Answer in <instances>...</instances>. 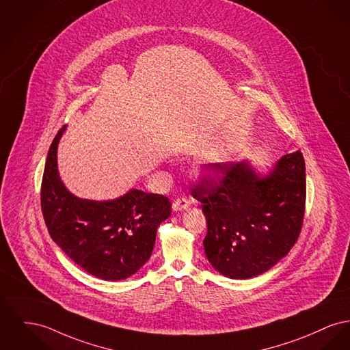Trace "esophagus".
<instances>
[{"instance_id": "esophagus-1", "label": "esophagus", "mask_w": 350, "mask_h": 350, "mask_svg": "<svg viewBox=\"0 0 350 350\" xmlns=\"http://www.w3.org/2000/svg\"><path fill=\"white\" fill-rule=\"evenodd\" d=\"M190 205V202L186 200V198H178V200H176L174 202H173V205H172V208H173V211H183V210H186L187 207Z\"/></svg>"}]
</instances>
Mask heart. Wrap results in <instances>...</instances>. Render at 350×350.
Instances as JSON below:
<instances>
[{"label": "heart", "instance_id": "b5f03b06", "mask_svg": "<svg viewBox=\"0 0 350 350\" xmlns=\"http://www.w3.org/2000/svg\"><path fill=\"white\" fill-rule=\"evenodd\" d=\"M219 164L217 160H211V161H205L204 164L200 166V174L202 176H208L213 173V170L217 167V165Z\"/></svg>", "mask_w": 350, "mask_h": 350}]
</instances>
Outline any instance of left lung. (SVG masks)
I'll list each match as a JSON object with an SVG mask.
<instances>
[{
    "mask_svg": "<svg viewBox=\"0 0 350 350\" xmlns=\"http://www.w3.org/2000/svg\"><path fill=\"white\" fill-rule=\"evenodd\" d=\"M191 194L202 202L207 222L206 258L230 279H250L283 259L300 234L306 208V163L300 150L284 154L267 172L248 160L214 169Z\"/></svg>",
    "mask_w": 350,
    "mask_h": 350,
    "instance_id": "left-lung-1",
    "label": "left lung"
}]
</instances>
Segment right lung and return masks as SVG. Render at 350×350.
Segmentation results:
<instances>
[{
    "label": "right lung",
    "mask_w": 350,
    "mask_h": 350,
    "mask_svg": "<svg viewBox=\"0 0 350 350\" xmlns=\"http://www.w3.org/2000/svg\"><path fill=\"white\" fill-rule=\"evenodd\" d=\"M64 131L66 126L51 143L42 178V213L49 234L90 275L124 280L150 258L157 228L170 215L172 206L164 196L139 189L107 201L72 194L58 170V145Z\"/></svg>",
    "instance_id": "right-lung-1"
}]
</instances>
